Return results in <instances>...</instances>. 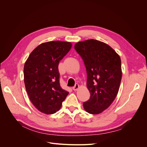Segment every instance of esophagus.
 I'll list each match as a JSON object with an SVG mask.
<instances>
[{"label":"esophagus","instance_id":"34e87169","mask_svg":"<svg viewBox=\"0 0 147 147\" xmlns=\"http://www.w3.org/2000/svg\"><path fill=\"white\" fill-rule=\"evenodd\" d=\"M78 88H79L78 84V83H76V84H75V85L72 88V89H73L74 91H77V90H78Z\"/></svg>","mask_w":147,"mask_h":147}]
</instances>
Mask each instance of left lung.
<instances>
[{
	"mask_svg": "<svg viewBox=\"0 0 147 147\" xmlns=\"http://www.w3.org/2000/svg\"><path fill=\"white\" fill-rule=\"evenodd\" d=\"M75 50L83 59L90 98L83 102L87 112L102 113L117 97L122 77L119 56L107 44L94 39L79 42Z\"/></svg>",
	"mask_w": 147,
	"mask_h": 147,
	"instance_id": "8db88e82",
	"label": "left lung"
}]
</instances>
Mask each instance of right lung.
<instances>
[{
  "label": "right lung",
  "instance_id": "obj_1",
  "mask_svg": "<svg viewBox=\"0 0 147 147\" xmlns=\"http://www.w3.org/2000/svg\"><path fill=\"white\" fill-rule=\"evenodd\" d=\"M71 47L67 42L43 43L31 52L24 64L26 91L35 108L43 113L59 111L69 94L60 86L58 65Z\"/></svg>",
  "mask_w": 147,
  "mask_h": 147
}]
</instances>
